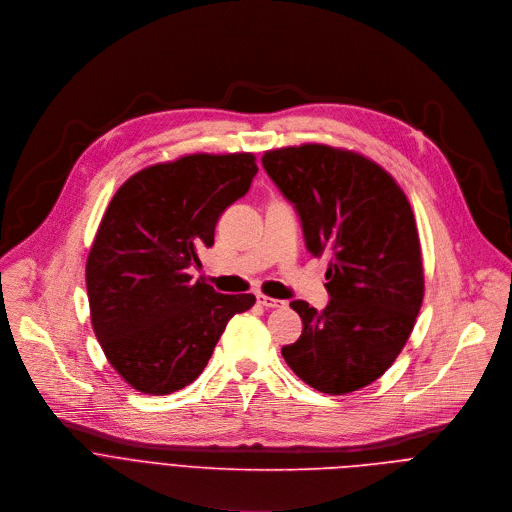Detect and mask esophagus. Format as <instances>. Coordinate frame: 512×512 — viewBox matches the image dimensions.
Listing matches in <instances>:
<instances>
[{"label": "esophagus", "instance_id": "34e87169", "mask_svg": "<svg viewBox=\"0 0 512 512\" xmlns=\"http://www.w3.org/2000/svg\"><path fill=\"white\" fill-rule=\"evenodd\" d=\"M256 298H258V304L266 306V309H282V306L286 304L284 300H280V298H272V296H266V294H258Z\"/></svg>", "mask_w": 512, "mask_h": 512}]
</instances>
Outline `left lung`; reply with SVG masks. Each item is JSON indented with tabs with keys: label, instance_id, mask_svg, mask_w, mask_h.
I'll use <instances>...</instances> for the list:
<instances>
[{
	"label": "left lung",
	"instance_id": "left-lung-1",
	"mask_svg": "<svg viewBox=\"0 0 512 512\" xmlns=\"http://www.w3.org/2000/svg\"><path fill=\"white\" fill-rule=\"evenodd\" d=\"M262 165L294 203L313 256H331L323 311L290 306L302 335L282 347L288 367L329 395L381 377L410 339L424 300L416 218L395 179L375 161L319 143L266 151Z\"/></svg>",
	"mask_w": 512,
	"mask_h": 512
}]
</instances>
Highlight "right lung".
<instances>
[{
  "label": "right lung",
  "instance_id": "1",
  "mask_svg": "<svg viewBox=\"0 0 512 512\" xmlns=\"http://www.w3.org/2000/svg\"><path fill=\"white\" fill-rule=\"evenodd\" d=\"M256 171L252 153H195L141 169L113 195L88 252L86 290L94 335L133 389L167 395L195 381L228 321L256 302L187 274Z\"/></svg>",
  "mask_w": 512,
  "mask_h": 512
}]
</instances>
